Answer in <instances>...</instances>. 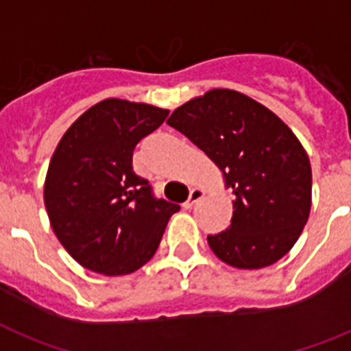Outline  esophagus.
Segmentation results:
<instances>
[{
	"label": "esophagus",
	"instance_id": "esophagus-1",
	"mask_svg": "<svg viewBox=\"0 0 351 351\" xmlns=\"http://www.w3.org/2000/svg\"><path fill=\"white\" fill-rule=\"evenodd\" d=\"M203 196H205V191H203L202 187H193V189H191V193H189V198L185 199L184 208H191L194 205V203L199 202V199H202Z\"/></svg>",
	"mask_w": 351,
	"mask_h": 351
}]
</instances>
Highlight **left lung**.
<instances>
[{
    "label": "left lung",
    "mask_w": 351,
    "mask_h": 351,
    "mask_svg": "<svg viewBox=\"0 0 351 351\" xmlns=\"http://www.w3.org/2000/svg\"><path fill=\"white\" fill-rule=\"evenodd\" d=\"M167 125L207 153L234 193L226 230L208 235L217 258L237 269L280 261L312 205L311 160L275 112L232 89H212L176 108Z\"/></svg>",
    "instance_id": "1"
}]
</instances>
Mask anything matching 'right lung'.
<instances>
[{"mask_svg":"<svg viewBox=\"0 0 351 351\" xmlns=\"http://www.w3.org/2000/svg\"><path fill=\"white\" fill-rule=\"evenodd\" d=\"M169 110L107 98L62 135L44 182V205L57 239L85 269L128 275L155 255L180 205L155 199L134 173L132 155Z\"/></svg>","mask_w":351,"mask_h":351,"instance_id":"right-lung-1","label":"right lung"}]
</instances>
